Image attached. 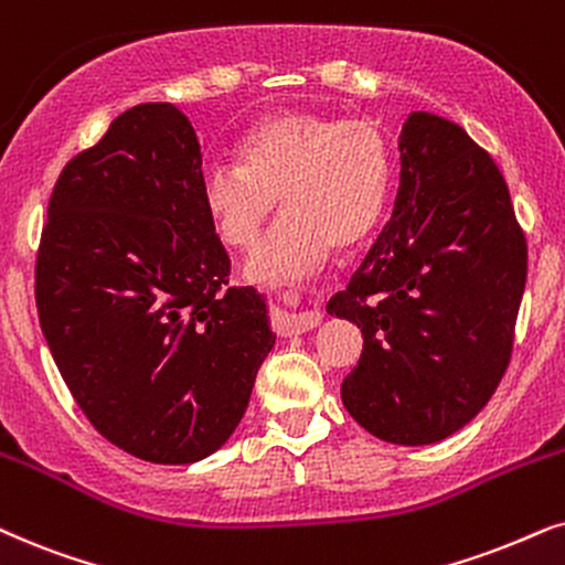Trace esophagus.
Listing matches in <instances>:
<instances>
[{
  "instance_id": "esophagus-1",
  "label": "esophagus",
  "mask_w": 565,
  "mask_h": 565,
  "mask_svg": "<svg viewBox=\"0 0 565 565\" xmlns=\"http://www.w3.org/2000/svg\"><path fill=\"white\" fill-rule=\"evenodd\" d=\"M275 306H277V321L285 332L290 334H300V332H309L321 321V313L317 309H298L292 303L290 296L285 292H275Z\"/></svg>"
}]
</instances>
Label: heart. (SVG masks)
<instances>
[{
    "label": "heart",
    "mask_w": 565,
    "mask_h": 565,
    "mask_svg": "<svg viewBox=\"0 0 565 565\" xmlns=\"http://www.w3.org/2000/svg\"><path fill=\"white\" fill-rule=\"evenodd\" d=\"M390 189V150L369 119L277 111L238 142V163L210 160L202 204L223 244L252 248L275 212H288L248 262L254 280H292L353 252L379 228Z\"/></svg>",
    "instance_id": "1"
}]
</instances>
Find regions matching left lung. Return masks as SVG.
Segmentation results:
<instances>
[{
	"label": "left lung",
	"instance_id": "obj_1",
	"mask_svg": "<svg viewBox=\"0 0 565 565\" xmlns=\"http://www.w3.org/2000/svg\"><path fill=\"white\" fill-rule=\"evenodd\" d=\"M526 241L493 158L428 111L399 135L392 220L332 317L361 329L342 405L371 436L426 446L465 428L507 373Z\"/></svg>",
	"mask_w": 565,
	"mask_h": 565
}]
</instances>
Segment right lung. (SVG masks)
<instances>
[{
    "instance_id": "1",
    "label": "right lung",
    "mask_w": 565,
    "mask_h": 565,
    "mask_svg": "<svg viewBox=\"0 0 565 565\" xmlns=\"http://www.w3.org/2000/svg\"><path fill=\"white\" fill-rule=\"evenodd\" d=\"M173 104H139L64 166L35 262L43 337L100 436L156 465L228 441L275 348L267 300L225 288L231 259Z\"/></svg>"
}]
</instances>
